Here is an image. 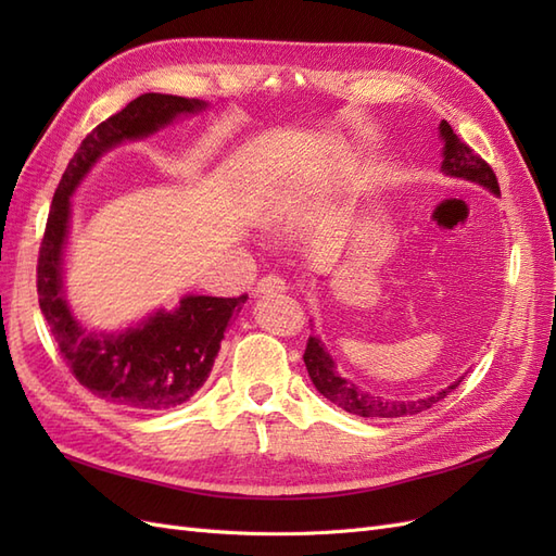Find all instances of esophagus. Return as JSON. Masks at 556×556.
Returning a JSON list of instances; mask_svg holds the SVG:
<instances>
[{"label":"esophagus","instance_id":"esophagus-1","mask_svg":"<svg viewBox=\"0 0 556 556\" xmlns=\"http://www.w3.org/2000/svg\"><path fill=\"white\" fill-rule=\"evenodd\" d=\"M285 290H288V285H285V280L280 276H264L255 288L257 294H280Z\"/></svg>","mask_w":556,"mask_h":556}]
</instances>
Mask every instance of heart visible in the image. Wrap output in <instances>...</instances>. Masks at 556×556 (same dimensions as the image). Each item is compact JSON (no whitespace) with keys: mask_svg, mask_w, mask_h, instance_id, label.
<instances>
[{"mask_svg":"<svg viewBox=\"0 0 556 556\" xmlns=\"http://www.w3.org/2000/svg\"><path fill=\"white\" fill-rule=\"evenodd\" d=\"M301 192H304V188H301L299 182L280 185L278 190L268 192L257 208V223L262 227L282 225L294 211H299Z\"/></svg>","mask_w":556,"mask_h":556,"instance_id":"b5f03b06","label":"heart"}]
</instances>
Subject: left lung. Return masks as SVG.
I'll use <instances>...</instances> for the list:
<instances>
[{"mask_svg": "<svg viewBox=\"0 0 556 556\" xmlns=\"http://www.w3.org/2000/svg\"><path fill=\"white\" fill-rule=\"evenodd\" d=\"M441 131V141H443V162H441V172L450 178H462L468 182H476L480 188L490 190L492 194L501 197L496 176L492 172V166L486 164L482 157H478L473 150H470L457 134L452 131V127L443 121L439 125ZM304 362L308 368V376L315 384V390L323 394L325 399H329L336 406L359 415V417H406V415H417L427 408H431L435 401L445 399L452 390H457L459 382L464 380L457 378L452 384H447L445 390L435 392L433 396L427 399H417V401H392V399H382L378 394H371L362 390L359 384L350 382L341 376L339 368H336V362L331 359V355L327 352L325 343L317 339V336H311L306 352H304Z\"/></svg>", "mask_w": 556, "mask_h": 556, "instance_id": "8db88e82", "label": "left lung"}]
</instances>
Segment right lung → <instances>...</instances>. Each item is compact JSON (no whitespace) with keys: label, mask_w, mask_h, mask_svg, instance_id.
I'll use <instances>...</instances> for the list:
<instances>
[{"label":"right lung","mask_w":556,"mask_h":556,"mask_svg":"<svg viewBox=\"0 0 556 556\" xmlns=\"http://www.w3.org/2000/svg\"><path fill=\"white\" fill-rule=\"evenodd\" d=\"M206 102L148 92L97 125L83 139L53 197L39 250V306L76 380L109 403L134 410L180 406L206 382L225 329L248 294L237 299L185 294L174 311H155L121 331L83 327L64 294V248L72 225V197L99 157L125 141L146 139Z\"/></svg>","instance_id":"1"}]
</instances>
